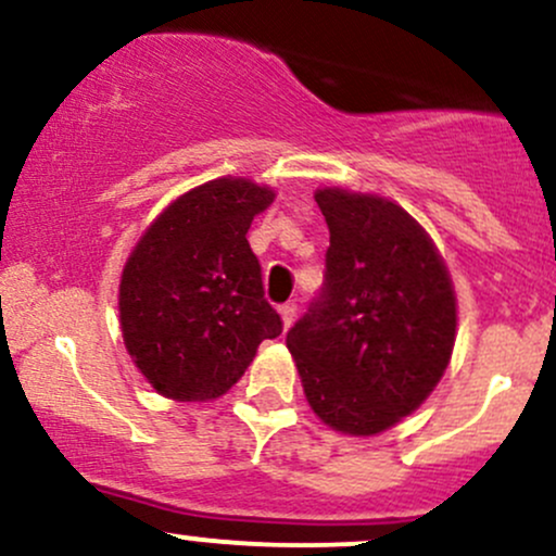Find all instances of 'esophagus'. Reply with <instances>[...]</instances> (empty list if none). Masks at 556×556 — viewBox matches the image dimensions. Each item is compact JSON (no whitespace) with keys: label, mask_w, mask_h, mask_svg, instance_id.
Listing matches in <instances>:
<instances>
[{"label":"esophagus","mask_w":556,"mask_h":556,"mask_svg":"<svg viewBox=\"0 0 556 556\" xmlns=\"http://www.w3.org/2000/svg\"><path fill=\"white\" fill-rule=\"evenodd\" d=\"M279 314H282L285 327H290V325H292V319H295V314H298V303H295V301L282 303V306H279Z\"/></svg>","instance_id":"34e87169"}]
</instances>
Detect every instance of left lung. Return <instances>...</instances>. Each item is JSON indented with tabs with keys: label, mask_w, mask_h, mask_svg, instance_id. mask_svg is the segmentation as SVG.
<instances>
[{
	"label": "left lung",
	"mask_w": 556,
	"mask_h": 556,
	"mask_svg": "<svg viewBox=\"0 0 556 556\" xmlns=\"http://www.w3.org/2000/svg\"><path fill=\"white\" fill-rule=\"evenodd\" d=\"M329 229L325 282L290 327L311 408L334 430L375 435L412 414L448 367L456 298L425 229L401 205L316 192Z\"/></svg>",
	"instance_id": "obj_1"
}]
</instances>
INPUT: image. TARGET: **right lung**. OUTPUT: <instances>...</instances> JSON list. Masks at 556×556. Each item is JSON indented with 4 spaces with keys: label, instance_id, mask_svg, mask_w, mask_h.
<instances>
[{
    "label": "right lung",
    "instance_id": "add662e5",
    "mask_svg": "<svg viewBox=\"0 0 556 556\" xmlns=\"http://www.w3.org/2000/svg\"><path fill=\"white\" fill-rule=\"evenodd\" d=\"M271 200V189L248 179L208 181L170 203L126 261L124 343L166 399H218L255 348L282 334L248 242L253 216Z\"/></svg>",
    "mask_w": 556,
    "mask_h": 556
}]
</instances>
